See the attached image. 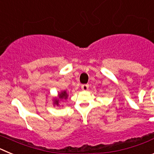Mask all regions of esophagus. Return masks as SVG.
I'll return each instance as SVG.
<instances>
[{"instance_id": "esophagus-1", "label": "esophagus", "mask_w": 154, "mask_h": 154, "mask_svg": "<svg viewBox=\"0 0 154 154\" xmlns=\"http://www.w3.org/2000/svg\"><path fill=\"white\" fill-rule=\"evenodd\" d=\"M81 88L83 91H87V90H88V89H89V85H87V84H84V85H82Z\"/></svg>"}]
</instances>
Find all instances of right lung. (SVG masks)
I'll return each instance as SVG.
<instances>
[{
    "instance_id": "1",
    "label": "right lung",
    "mask_w": 154,
    "mask_h": 154,
    "mask_svg": "<svg viewBox=\"0 0 154 154\" xmlns=\"http://www.w3.org/2000/svg\"><path fill=\"white\" fill-rule=\"evenodd\" d=\"M68 96H69V94L67 93L66 90H62L60 92L58 93V96H55L52 99L53 101V106H60V104L59 103L63 100H66L68 99Z\"/></svg>"
}]
</instances>
